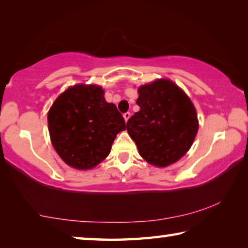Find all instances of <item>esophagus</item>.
Listing matches in <instances>:
<instances>
[{
    "instance_id": "34e87169",
    "label": "esophagus",
    "mask_w": 248,
    "mask_h": 248,
    "mask_svg": "<svg viewBox=\"0 0 248 248\" xmlns=\"http://www.w3.org/2000/svg\"><path fill=\"white\" fill-rule=\"evenodd\" d=\"M130 116H131V114H130L129 111H128V112H124V120H125V123H127V121L129 120Z\"/></svg>"
}]
</instances>
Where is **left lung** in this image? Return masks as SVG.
I'll use <instances>...</instances> for the list:
<instances>
[{"label":"left lung","mask_w":248,"mask_h":248,"mask_svg":"<svg viewBox=\"0 0 248 248\" xmlns=\"http://www.w3.org/2000/svg\"><path fill=\"white\" fill-rule=\"evenodd\" d=\"M140 110L127 123V130L146 162L165 167L182 158L198 132L195 106L182 89L161 78L138 89Z\"/></svg>","instance_id":"obj_1"}]
</instances>
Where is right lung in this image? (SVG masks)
Here are the masks:
<instances>
[{"instance_id": "add662e5", "label": "right lung", "mask_w": 248, "mask_h": 248, "mask_svg": "<svg viewBox=\"0 0 248 248\" xmlns=\"http://www.w3.org/2000/svg\"><path fill=\"white\" fill-rule=\"evenodd\" d=\"M48 128L54 150L66 164L91 170L108 156L125 123L115 104L105 100L102 87L78 84L54 100Z\"/></svg>"}]
</instances>
